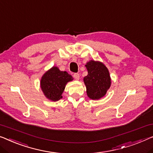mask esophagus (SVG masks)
<instances>
[{"mask_svg":"<svg viewBox=\"0 0 153 153\" xmlns=\"http://www.w3.org/2000/svg\"><path fill=\"white\" fill-rule=\"evenodd\" d=\"M74 77L76 79H79V74L78 73H75L74 74Z\"/></svg>","mask_w":153,"mask_h":153,"instance_id":"34e87169","label":"esophagus"}]
</instances>
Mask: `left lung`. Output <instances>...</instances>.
I'll use <instances>...</instances> for the list:
<instances>
[{"label":"left lung","mask_w":153,"mask_h":153,"mask_svg":"<svg viewBox=\"0 0 153 153\" xmlns=\"http://www.w3.org/2000/svg\"><path fill=\"white\" fill-rule=\"evenodd\" d=\"M86 67L88 75L84 77L88 97L92 100H98L105 95L111 86V77L108 71L102 62L91 60Z\"/></svg>","instance_id":"obj_1"}]
</instances>
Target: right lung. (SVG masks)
I'll list each match as a JSON object with an SVG mask.
<instances>
[{"label": "right lung", "mask_w": 153, "mask_h": 153, "mask_svg": "<svg viewBox=\"0 0 153 153\" xmlns=\"http://www.w3.org/2000/svg\"><path fill=\"white\" fill-rule=\"evenodd\" d=\"M72 79V76L67 71H60L57 67H53L42 76L41 88L48 99L57 101L62 98L66 84Z\"/></svg>", "instance_id": "add662e5"}]
</instances>
